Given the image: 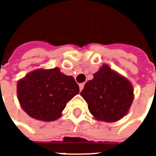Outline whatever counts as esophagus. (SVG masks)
Wrapping results in <instances>:
<instances>
[{"label":"esophagus","mask_w":156,"mask_h":156,"mask_svg":"<svg viewBox=\"0 0 156 156\" xmlns=\"http://www.w3.org/2000/svg\"><path fill=\"white\" fill-rule=\"evenodd\" d=\"M84 85H85V84H84V83H80V84H79V87H80V90H82V89H83V87H84Z\"/></svg>","instance_id":"34e87169"}]
</instances>
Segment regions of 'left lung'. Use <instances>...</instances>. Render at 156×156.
Masks as SVG:
<instances>
[{"label": "left lung", "instance_id": "left-lung-1", "mask_svg": "<svg viewBox=\"0 0 156 156\" xmlns=\"http://www.w3.org/2000/svg\"><path fill=\"white\" fill-rule=\"evenodd\" d=\"M81 95L94 116L108 122L122 119L134 100L131 83L107 65L94 74L93 80L85 84Z\"/></svg>", "mask_w": 156, "mask_h": 156}]
</instances>
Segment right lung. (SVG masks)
Instances as JSON below:
<instances>
[{"label":"right lung","instance_id":"obj_1","mask_svg":"<svg viewBox=\"0 0 156 156\" xmlns=\"http://www.w3.org/2000/svg\"><path fill=\"white\" fill-rule=\"evenodd\" d=\"M79 94V86L72 76L58 68L37 69L17 83V95L21 108L30 117L51 122L61 117L66 105Z\"/></svg>","mask_w":156,"mask_h":156}]
</instances>
